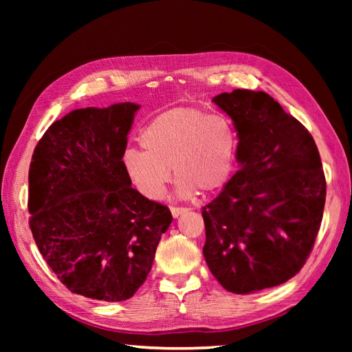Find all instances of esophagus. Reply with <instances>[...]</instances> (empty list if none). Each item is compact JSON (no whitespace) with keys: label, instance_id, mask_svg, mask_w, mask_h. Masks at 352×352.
<instances>
[{"label":"esophagus","instance_id":"34e87169","mask_svg":"<svg viewBox=\"0 0 352 352\" xmlns=\"http://www.w3.org/2000/svg\"><path fill=\"white\" fill-rule=\"evenodd\" d=\"M170 211H172V216L175 219H177L180 214H182V212L186 211V208H184V207H170Z\"/></svg>","mask_w":352,"mask_h":352}]
</instances>
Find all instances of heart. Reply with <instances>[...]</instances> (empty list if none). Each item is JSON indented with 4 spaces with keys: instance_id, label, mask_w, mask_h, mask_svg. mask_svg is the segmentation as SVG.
<instances>
[{
    "instance_id": "1",
    "label": "heart",
    "mask_w": 352,
    "mask_h": 352,
    "mask_svg": "<svg viewBox=\"0 0 352 352\" xmlns=\"http://www.w3.org/2000/svg\"><path fill=\"white\" fill-rule=\"evenodd\" d=\"M142 150L129 148L122 166L131 184L151 199L164 195L172 177L177 194L214 192L228 182L235 160V133L226 117L176 107L157 114L140 135Z\"/></svg>"
}]
</instances>
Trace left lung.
<instances>
[{
    "mask_svg": "<svg viewBox=\"0 0 352 352\" xmlns=\"http://www.w3.org/2000/svg\"><path fill=\"white\" fill-rule=\"evenodd\" d=\"M238 132V172L202 207L204 258L226 291L251 294L302 269L320 229L326 179L317 145L269 94L212 98Z\"/></svg>",
    "mask_w": 352,
    "mask_h": 352,
    "instance_id": "1",
    "label": "left lung"
}]
</instances>
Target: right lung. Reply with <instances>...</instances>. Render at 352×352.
Listing matches in <instances>:
<instances>
[{
  "label": "right lung",
  "mask_w": 352,
  "mask_h": 352,
  "mask_svg": "<svg viewBox=\"0 0 352 352\" xmlns=\"http://www.w3.org/2000/svg\"><path fill=\"white\" fill-rule=\"evenodd\" d=\"M141 105L79 109L52 123L29 167L30 230L69 291L124 301L153 267L172 212L132 188L122 157Z\"/></svg>",
  "instance_id": "right-lung-1"
}]
</instances>
